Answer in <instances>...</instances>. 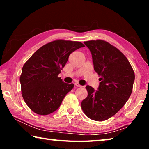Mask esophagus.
Returning a JSON list of instances; mask_svg holds the SVG:
<instances>
[{"label":"esophagus","instance_id":"esophagus-1","mask_svg":"<svg viewBox=\"0 0 149 149\" xmlns=\"http://www.w3.org/2000/svg\"><path fill=\"white\" fill-rule=\"evenodd\" d=\"M74 85H75V86H76V87H81L82 86H81V85H79V84H78V83L77 82H75V84H74Z\"/></svg>","mask_w":149,"mask_h":149}]
</instances>
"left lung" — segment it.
<instances>
[{"label":"left lung","mask_w":149,"mask_h":149,"mask_svg":"<svg viewBox=\"0 0 149 149\" xmlns=\"http://www.w3.org/2000/svg\"><path fill=\"white\" fill-rule=\"evenodd\" d=\"M92 55L95 71L99 74L98 90L87 85L88 96L81 102L84 112L90 119L102 122L113 116L132 94L135 74L122 52L102 40L84 42Z\"/></svg>","instance_id":"8db88e82"}]
</instances>
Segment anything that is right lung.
<instances>
[{
  "mask_svg": "<svg viewBox=\"0 0 149 149\" xmlns=\"http://www.w3.org/2000/svg\"><path fill=\"white\" fill-rule=\"evenodd\" d=\"M84 47L80 42L56 40L41 47L25 63L19 78L22 97L35 113L48 115L60 107L74 85L58 75L70 54Z\"/></svg>",
  "mask_w": 149,
  "mask_h": 149,
  "instance_id": "right-lung-1",
  "label": "right lung"
}]
</instances>
